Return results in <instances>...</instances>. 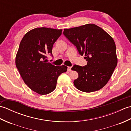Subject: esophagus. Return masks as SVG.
Listing matches in <instances>:
<instances>
[{"mask_svg": "<svg viewBox=\"0 0 131 131\" xmlns=\"http://www.w3.org/2000/svg\"><path fill=\"white\" fill-rule=\"evenodd\" d=\"M71 67L68 66V71H71Z\"/></svg>", "mask_w": 131, "mask_h": 131, "instance_id": "obj_1", "label": "esophagus"}]
</instances>
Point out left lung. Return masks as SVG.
Instances as JSON below:
<instances>
[{
	"label": "left lung",
	"instance_id": "left-lung-1",
	"mask_svg": "<svg viewBox=\"0 0 131 131\" xmlns=\"http://www.w3.org/2000/svg\"><path fill=\"white\" fill-rule=\"evenodd\" d=\"M63 35L76 47L79 54L85 55V66L74 65L71 70L78 73L74 81L76 88L84 92L100 90L110 79L118 60L112 37L94 24L65 29Z\"/></svg>",
	"mask_w": 131,
	"mask_h": 131
}]
</instances>
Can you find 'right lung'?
I'll list each match as a JSON object with an SVG mask.
<instances>
[{"mask_svg": "<svg viewBox=\"0 0 131 131\" xmlns=\"http://www.w3.org/2000/svg\"><path fill=\"white\" fill-rule=\"evenodd\" d=\"M61 32L62 30L38 27L27 32L19 44L16 67L25 84L41 95L54 90L58 77L67 71V66H54L46 59L48 54L52 56L53 45Z\"/></svg>", "mask_w": 131, "mask_h": 131, "instance_id": "add662e5", "label": "right lung"}]
</instances>
